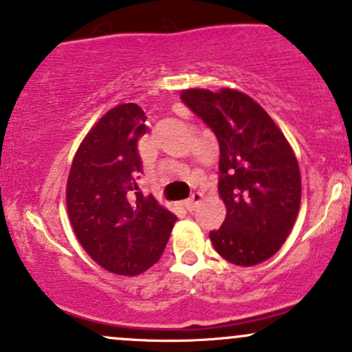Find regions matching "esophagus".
Wrapping results in <instances>:
<instances>
[{
  "mask_svg": "<svg viewBox=\"0 0 352 352\" xmlns=\"http://www.w3.org/2000/svg\"><path fill=\"white\" fill-rule=\"evenodd\" d=\"M201 201H202V194H201V192H194V194H192L190 197H188L187 201L184 202V207H186L187 210H194L195 206H197Z\"/></svg>",
  "mask_w": 352,
  "mask_h": 352,
  "instance_id": "esophagus-1",
  "label": "esophagus"
}]
</instances>
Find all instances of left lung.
<instances>
[{"label":"left lung","instance_id":"left-lung-1","mask_svg":"<svg viewBox=\"0 0 352 352\" xmlns=\"http://www.w3.org/2000/svg\"><path fill=\"white\" fill-rule=\"evenodd\" d=\"M184 102L219 142V195L226 219L209 238L238 266L272 258L300 209V170L282 129L256 101L234 89H186Z\"/></svg>","mask_w":352,"mask_h":352}]
</instances>
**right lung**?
Listing matches in <instances>:
<instances>
[{"mask_svg":"<svg viewBox=\"0 0 352 352\" xmlns=\"http://www.w3.org/2000/svg\"><path fill=\"white\" fill-rule=\"evenodd\" d=\"M145 121L135 102L109 109L80 143L65 192L70 224L86 253L124 276L140 275L160 260L177 221L136 186Z\"/></svg>","mask_w":352,"mask_h":352,"instance_id":"obj_1","label":"right lung"}]
</instances>
